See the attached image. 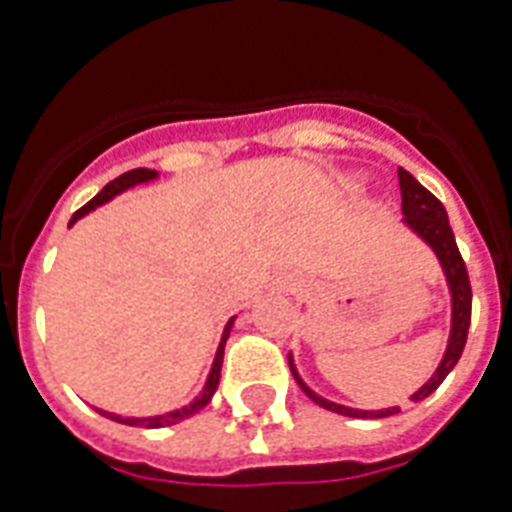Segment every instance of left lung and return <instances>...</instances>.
Returning a JSON list of instances; mask_svg holds the SVG:
<instances>
[{
    "label": "left lung",
    "mask_w": 512,
    "mask_h": 512,
    "mask_svg": "<svg viewBox=\"0 0 512 512\" xmlns=\"http://www.w3.org/2000/svg\"><path fill=\"white\" fill-rule=\"evenodd\" d=\"M398 185H401V209H404L406 223H409L412 231L420 233L430 247L436 249L438 260L444 265L446 279H449V287H452V337H449V348H446V356L444 361H441V366L436 369V374H433L430 382H425V385L412 396V401H422V398H428L430 393L446 380V374L452 372L454 364L460 361L462 348H465V342H468L473 292H470L468 268H465V260H462L460 249H457V241H454L452 225H449L444 204H441L425 185L417 183L404 167H398ZM289 369L295 374L297 385L303 388L305 396L311 398L313 404H319L321 409H329V412L335 414H345V417H388V414L398 412V406H393V409H382V412H361V409H348V406L332 404L327 398L316 396L311 388H305V382L297 377L295 366L289 364Z\"/></svg>",
    "instance_id": "8db88e82"
}]
</instances>
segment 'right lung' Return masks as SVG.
<instances>
[{
	"label": "right lung",
	"instance_id": "right-lung-1",
	"mask_svg": "<svg viewBox=\"0 0 512 512\" xmlns=\"http://www.w3.org/2000/svg\"><path fill=\"white\" fill-rule=\"evenodd\" d=\"M156 172L154 170H130L124 172V175H119L116 180H111V183L103 188V191L95 196V199H90L87 204H84L82 209H76L74 217H71V223H68V228L79 220V217H84L90 209L100 207V204H106L108 199H114L116 193H122L124 188H130V185L135 183H143V180H148V177H154ZM231 324L233 319L228 321V327H225L223 332V340H220V348H217V356H215V364H212V372H209V380L207 385H204V390H201V398H196L191 406H185V409H180V412H170V414H162V417H148V420H132V417H116V414H108V412H100L106 414V417H111V420L122 422V425H146V428H167V425H177V422L188 420V417H193L196 412H201L204 406L209 404V398L215 396L217 390V382H220V366H223V350H225V340H228V335H231Z\"/></svg>",
	"mask_w": 512,
	"mask_h": 512
}]
</instances>
